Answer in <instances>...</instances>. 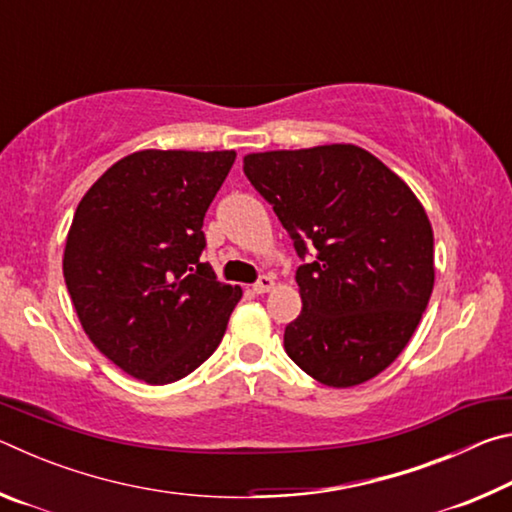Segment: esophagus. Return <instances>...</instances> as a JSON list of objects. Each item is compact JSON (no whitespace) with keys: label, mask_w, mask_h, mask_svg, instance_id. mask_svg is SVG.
Returning <instances> with one entry per match:
<instances>
[{"label":"esophagus","mask_w":512,"mask_h":512,"mask_svg":"<svg viewBox=\"0 0 512 512\" xmlns=\"http://www.w3.org/2000/svg\"><path fill=\"white\" fill-rule=\"evenodd\" d=\"M273 284H275V282H273L271 275H262V277H259V280L253 284V291L257 293V296H262V293L273 289Z\"/></svg>","instance_id":"obj_1"}]
</instances>
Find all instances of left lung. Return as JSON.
<instances>
[{
	"label": "left lung",
	"mask_w": 512,
	"mask_h": 512,
	"mask_svg": "<svg viewBox=\"0 0 512 512\" xmlns=\"http://www.w3.org/2000/svg\"><path fill=\"white\" fill-rule=\"evenodd\" d=\"M244 173L293 239L302 311L284 350L325 386L377 377L433 291V232L400 176L354 144L250 153Z\"/></svg>",
	"instance_id": "1"
}]
</instances>
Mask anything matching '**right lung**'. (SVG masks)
Returning <instances> with one entry per match:
<instances>
[{
  "label": "right lung",
  "mask_w": 512,
  "mask_h": 512,
  "mask_svg": "<svg viewBox=\"0 0 512 512\" xmlns=\"http://www.w3.org/2000/svg\"><path fill=\"white\" fill-rule=\"evenodd\" d=\"M235 158L137 151L76 207L63 257L69 298L99 352L146 384H171L210 359L241 298L201 262L205 212Z\"/></svg>",
  "instance_id": "1"
}]
</instances>
